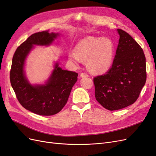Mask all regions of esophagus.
<instances>
[{"label": "esophagus", "mask_w": 156, "mask_h": 156, "mask_svg": "<svg viewBox=\"0 0 156 156\" xmlns=\"http://www.w3.org/2000/svg\"><path fill=\"white\" fill-rule=\"evenodd\" d=\"M80 76H81V77H88V75L87 74V73H81V75H80Z\"/></svg>", "instance_id": "1"}]
</instances>
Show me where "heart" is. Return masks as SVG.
I'll return each mask as SVG.
<instances>
[{
  "instance_id": "heart-1",
  "label": "heart",
  "mask_w": 156,
  "mask_h": 156,
  "mask_svg": "<svg viewBox=\"0 0 156 156\" xmlns=\"http://www.w3.org/2000/svg\"><path fill=\"white\" fill-rule=\"evenodd\" d=\"M115 47L107 37L88 36L80 40L75 51L68 54L69 60L75 65L87 60L88 69L94 73H103L112 66Z\"/></svg>"
}]
</instances>
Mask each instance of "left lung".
<instances>
[{
  "label": "left lung",
  "instance_id": "8db88e82",
  "mask_svg": "<svg viewBox=\"0 0 156 156\" xmlns=\"http://www.w3.org/2000/svg\"><path fill=\"white\" fill-rule=\"evenodd\" d=\"M117 30L120 39L112 66L105 74L93 79L96 100L109 111L134 103L146 81L143 49L128 33Z\"/></svg>",
  "mask_w": 156,
  "mask_h": 156
}]
</instances>
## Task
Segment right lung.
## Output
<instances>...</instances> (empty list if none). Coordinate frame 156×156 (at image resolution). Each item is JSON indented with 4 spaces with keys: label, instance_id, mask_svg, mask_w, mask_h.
<instances>
[{
    "label": "right lung",
    "instance_id": "right-lung-1",
    "mask_svg": "<svg viewBox=\"0 0 156 156\" xmlns=\"http://www.w3.org/2000/svg\"><path fill=\"white\" fill-rule=\"evenodd\" d=\"M57 36L49 30L34 33L18 47L12 58L10 83L17 100L27 110L39 115H54L62 110L77 81V73L62 69L58 63L45 84L32 85L25 77V59L33 45H49Z\"/></svg>",
    "mask_w": 156,
    "mask_h": 156
}]
</instances>
